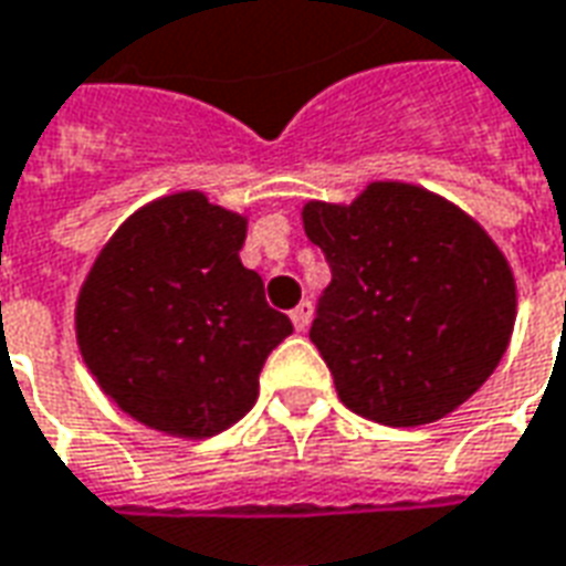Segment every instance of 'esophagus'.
I'll return each instance as SVG.
<instances>
[{
	"label": "esophagus",
	"mask_w": 566,
	"mask_h": 566,
	"mask_svg": "<svg viewBox=\"0 0 566 566\" xmlns=\"http://www.w3.org/2000/svg\"><path fill=\"white\" fill-rule=\"evenodd\" d=\"M291 322H294L296 331H306V327H310V322H312V303H310V300H303V303H300V306L291 312Z\"/></svg>",
	"instance_id": "34e87169"
}]
</instances>
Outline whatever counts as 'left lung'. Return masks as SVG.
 <instances>
[{"instance_id":"8db88e82","label":"left lung","mask_w":566,"mask_h":566,"mask_svg":"<svg viewBox=\"0 0 566 566\" xmlns=\"http://www.w3.org/2000/svg\"><path fill=\"white\" fill-rule=\"evenodd\" d=\"M303 229L334 275L310 339L343 405L426 426L484 386L515 331L517 284L475 217L417 184L374 180L352 201H306Z\"/></svg>"}]
</instances>
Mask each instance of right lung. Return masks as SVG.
<instances>
[{
  "instance_id": "right-lung-1",
  "label": "right lung",
  "mask_w": 566,
  "mask_h": 566,
  "mask_svg": "<svg viewBox=\"0 0 566 566\" xmlns=\"http://www.w3.org/2000/svg\"><path fill=\"white\" fill-rule=\"evenodd\" d=\"M248 214L180 189L146 201L78 287L76 346L101 392L146 429L211 438L242 420L294 324L242 266Z\"/></svg>"
}]
</instances>
